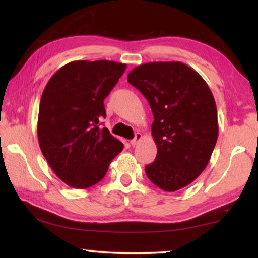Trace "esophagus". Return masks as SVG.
Wrapping results in <instances>:
<instances>
[{"label":"esophagus","instance_id":"34e87169","mask_svg":"<svg viewBox=\"0 0 258 258\" xmlns=\"http://www.w3.org/2000/svg\"><path fill=\"white\" fill-rule=\"evenodd\" d=\"M142 138H143V135L140 133V132H138V133H135V137H134V139L133 140H131V145H132L133 147H135L138 145V143L141 141L142 140Z\"/></svg>","mask_w":258,"mask_h":258}]
</instances>
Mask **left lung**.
I'll use <instances>...</instances> for the list:
<instances>
[{"label":"left lung","instance_id":"8db88e82","mask_svg":"<svg viewBox=\"0 0 258 258\" xmlns=\"http://www.w3.org/2000/svg\"><path fill=\"white\" fill-rule=\"evenodd\" d=\"M127 81L154 113L157 156L146 166L148 178L168 192L189 185L206 168L218 137L216 103L207 83L180 61L140 64Z\"/></svg>","mask_w":258,"mask_h":258}]
</instances>
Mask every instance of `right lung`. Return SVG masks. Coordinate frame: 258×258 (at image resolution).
I'll return each instance as SVG.
<instances>
[{
	"instance_id": "obj_1",
	"label": "right lung",
	"mask_w": 258,
	"mask_h": 258,
	"mask_svg": "<svg viewBox=\"0 0 258 258\" xmlns=\"http://www.w3.org/2000/svg\"><path fill=\"white\" fill-rule=\"evenodd\" d=\"M126 69L109 60L72 61L47 82L37 120L43 156L61 181L75 189L97 184L124 145L99 126L103 100Z\"/></svg>"
}]
</instances>
